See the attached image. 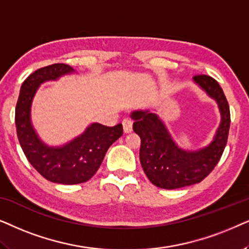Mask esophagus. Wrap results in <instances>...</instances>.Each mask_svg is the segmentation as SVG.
<instances>
[{"instance_id":"esophagus-1","label":"esophagus","mask_w":249,"mask_h":249,"mask_svg":"<svg viewBox=\"0 0 249 249\" xmlns=\"http://www.w3.org/2000/svg\"><path fill=\"white\" fill-rule=\"evenodd\" d=\"M123 127H124V132L125 133H131L132 130H133V122L131 119L125 118L123 121Z\"/></svg>"}]
</instances>
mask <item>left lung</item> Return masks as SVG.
Segmentation results:
<instances>
[{"label":"left lung","instance_id":"1","mask_svg":"<svg viewBox=\"0 0 249 249\" xmlns=\"http://www.w3.org/2000/svg\"><path fill=\"white\" fill-rule=\"evenodd\" d=\"M192 82L216 102L221 121L213 140L198 149H184L172 137L156 109H137L131 112L133 130L141 139L140 161L145 175L156 187L178 189L199 183L220 160L228 141L230 109L223 90L214 78L196 75Z\"/></svg>","mask_w":249,"mask_h":249}]
</instances>
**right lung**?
<instances>
[{
    "label": "right lung",
    "instance_id": "add662e5",
    "mask_svg": "<svg viewBox=\"0 0 249 249\" xmlns=\"http://www.w3.org/2000/svg\"><path fill=\"white\" fill-rule=\"evenodd\" d=\"M77 71L66 64L37 69L22 83L16 106L19 143L36 171L53 183L78 184L99 170L109 147L123 134L122 124L109 127L91 123L84 132L64 144L50 145L39 137L32 122V105L38 88Z\"/></svg>",
    "mask_w": 249,
    "mask_h": 249
}]
</instances>
